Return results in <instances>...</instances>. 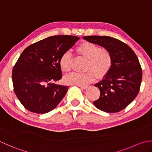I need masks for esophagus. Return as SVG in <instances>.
Here are the masks:
<instances>
[{"label":"esophagus","mask_w":152,"mask_h":152,"mask_svg":"<svg viewBox=\"0 0 152 152\" xmlns=\"http://www.w3.org/2000/svg\"><path fill=\"white\" fill-rule=\"evenodd\" d=\"M79 87L82 89H87L88 88V86H79Z\"/></svg>","instance_id":"esophagus-1"}]
</instances>
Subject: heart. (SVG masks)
<instances>
[{
  "mask_svg": "<svg viewBox=\"0 0 152 152\" xmlns=\"http://www.w3.org/2000/svg\"><path fill=\"white\" fill-rule=\"evenodd\" d=\"M77 52L87 59L85 73H71L64 76V82L66 84L83 86L91 82L95 75L101 78L107 74L112 66L111 55L108 51L102 50L96 44L88 42H83L77 48ZM59 66L63 72H69L72 66V56L69 51L63 53L59 59ZM89 70L92 71L93 73Z\"/></svg>",
  "mask_w": 152,
  "mask_h": 152,
  "instance_id": "heart-1",
  "label": "heart"
}]
</instances>
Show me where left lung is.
Returning <instances> with one entry per match:
<instances>
[{
	"label": "left lung",
	"instance_id": "8db88e82",
	"mask_svg": "<svg viewBox=\"0 0 152 152\" xmlns=\"http://www.w3.org/2000/svg\"><path fill=\"white\" fill-rule=\"evenodd\" d=\"M83 39L104 48L112 60L109 72L94 85L101 94L93 104L108 113L122 110L133 101L140 89L142 72L136 54L128 45L112 37L87 36Z\"/></svg>",
	"mask_w": 152,
	"mask_h": 152
}]
</instances>
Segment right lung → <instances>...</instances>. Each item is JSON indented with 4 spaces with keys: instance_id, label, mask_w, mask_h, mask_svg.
Listing matches in <instances>:
<instances>
[{
    "instance_id": "add662e5",
    "label": "right lung",
    "mask_w": 152,
    "mask_h": 152,
    "mask_svg": "<svg viewBox=\"0 0 152 152\" xmlns=\"http://www.w3.org/2000/svg\"><path fill=\"white\" fill-rule=\"evenodd\" d=\"M80 39L58 35L40 40L25 49L12 71L14 91L30 112L46 114L62 101L69 87L56 84L62 77L59 59Z\"/></svg>"
}]
</instances>
